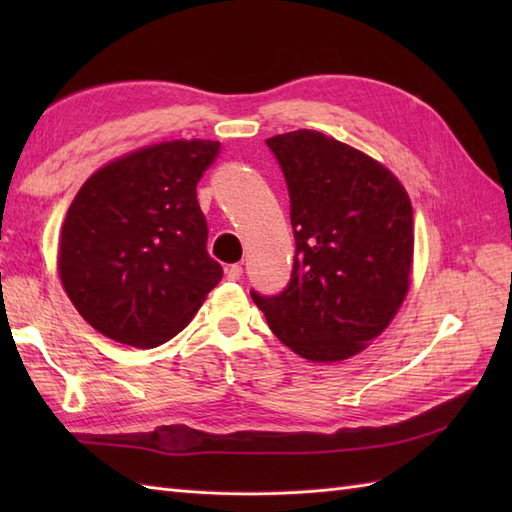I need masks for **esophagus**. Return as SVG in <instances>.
Returning <instances> with one entry per match:
<instances>
[{"label":"esophagus","mask_w":512,"mask_h":512,"mask_svg":"<svg viewBox=\"0 0 512 512\" xmlns=\"http://www.w3.org/2000/svg\"><path fill=\"white\" fill-rule=\"evenodd\" d=\"M239 277H242V266L239 264H231L226 268V279L228 281H237Z\"/></svg>","instance_id":"1"}]
</instances>
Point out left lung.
Returning <instances> with one entry per match:
<instances>
[{
	"label": "left lung",
	"instance_id": "obj_1",
	"mask_svg": "<svg viewBox=\"0 0 512 512\" xmlns=\"http://www.w3.org/2000/svg\"><path fill=\"white\" fill-rule=\"evenodd\" d=\"M266 145L288 187L295 264L279 295L250 297L292 352L343 361L387 328L409 290V195L380 162L321 132Z\"/></svg>",
	"mask_w": 512,
	"mask_h": 512
}]
</instances>
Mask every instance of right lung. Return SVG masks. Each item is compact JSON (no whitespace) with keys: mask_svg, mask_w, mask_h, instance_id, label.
<instances>
[{"mask_svg":"<svg viewBox=\"0 0 512 512\" xmlns=\"http://www.w3.org/2000/svg\"><path fill=\"white\" fill-rule=\"evenodd\" d=\"M217 151L215 140L160 143L110 162L76 193L59 275L74 308L107 339L165 343L220 284L195 193Z\"/></svg>","mask_w":512,"mask_h":512,"instance_id":"right-lung-1","label":"right lung"}]
</instances>
